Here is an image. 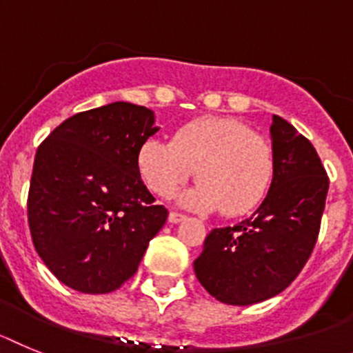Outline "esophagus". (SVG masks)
Instances as JSON below:
<instances>
[{
    "instance_id": "34e87169",
    "label": "esophagus",
    "mask_w": 353,
    "mask_h": 353,
    "mask_svg": "<svg viewBox=\"0 0 353 353\" xmlns=\"http://www.w3.org/2000/svg\"><path fill=\"white\" fill-rule=\"evenodd\" d=\"M185 219H186V214L177 213V211H170V213H168V222L177 223V222H181V220H185Z\"/></svg>"
}]
</instances>
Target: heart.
<instances>
[{
    "label": "heart",
    "mask_w": 353,
    "mask_h": 353,
    "mask_svg": "<svg viewBox=\"0 0 353 353\" xmlns=\"http://www.w3.org/2000/svg\"><path fill=\"white\" fill-rule=\"evenodd\" d=\"M137 163L143 183L159 197H170L197 170L201 185L185 201L236 216L265 199L275 158L272 143L243 122L206 117L181 125L170 142H143Z\"/></svg>",
    "instance_id": "heart-1"
}]
</instances>
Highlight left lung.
<instances>
[{
    "label": "left lung",
    "instance_id": "1",
    "mask_svg": "<svg viewBox=\"0 0 353 353\" xmlns=\"http://www.w3.org/2000/svg\"><path fill=\"white\" fill-rule=\"evenodd\" d=\"M274 179L261 206L232 228L213 229L194 261L204 290L223 304L250 305L279 295L302 272L320 234L329 192L316 149L274 115Z\"/></svg>",
    "mask_w": 353,
    "mask_h": 353
}]
</instances>
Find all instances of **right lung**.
<instances>
[{"mask_svg":"<svg viewBox=\"0 0 353 353\" xmlns=\"http://www.w3.org/2000/svg\"><path fill=\"white\" fill-rule=\"evenodd\" d=\"M145 106L79 112L39 145L28 192L37 254L81 293H110L133 277L168 211L140 179L137 156L158 131Z\"/></svg>","mask_w":353,"mask_h":353,"instance_id":"right-lung-1","label":"right lung"}]
</instances>
